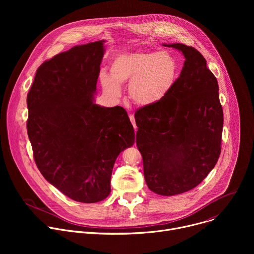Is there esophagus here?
Returning <instances> with one entry per match:
<instances>
[{
    "instance_id": "1",
    "label": "esophagus",
    "mask_w": 254,
    "mask_h": 254,
    "mask_svg": "<svg viewBox=\"0 0 254 254\" xmlns=\"http://www.w3.org/2000/svg\"><path fill=\"white\" fill-rule=\"evenodd\" d=\"M129 120H130V123H131V124H132V126H133L134 130H136V125H135V121H134V117H133V115H129Z\"/></svg>"
}]
</instances>
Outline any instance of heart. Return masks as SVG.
Here are the masks:
<instances>
[{"instance_id":"b5f03b06","label":"heart","mask_w":254,"mask_h":254,"mask_svg":"<svg viewBox=\"0 0 254 254\" xmlns=\"http://www.w3.org/2000/svg\"><path fill=\"white\" fill-rule=\"evenodd\" d=\"M177 75L178 65L170 53L137 51L117 57L111 76L103 73L100 80L105 93L113 98L121 96V85L129 83V98L139 105H151L171 91Z\"/></svg>"}]
</instances>
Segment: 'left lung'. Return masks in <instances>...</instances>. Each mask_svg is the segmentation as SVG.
Here are the masks:
<instances>
[{
	"label": "left lung",
	"mask_w": 254,
	"mask_h": 254,
	"mask_svg": "<svg viewBox=\"0 0 254 254\" xmlns=\"http://www.w3.org/2000/svg\"><path fill=\"white\" fill-rule=\"evenodd\" d=\"M182 52L184 66L171 91L134 113L136 147L149 189L162 196L198 186L221 153L223 110L219 86L203 55L181 43L164 44Z\"/></svg>",
	"instance_id": "1"
}]
</instances>
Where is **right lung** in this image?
I'll return each instance as SVG.
<instances>
[{
	"mask_svg": "<svg viewBox=\"0 0 254 254\" xmlns=\"http://www.w3.org/2000/svg\"><path fill=\"white\" fill-rule=\"evenodd\" d=\"M103 40L72 47L43 62L27 94V132L36 166L70 199L102 201L115 162L134 142L122 106L93 102Z\"/></svg>",
	"mask_w": 254,
	"mask_h": 254,
	"instance_id": "add662e5",
	"label": "right lung"
}]
</instances>
